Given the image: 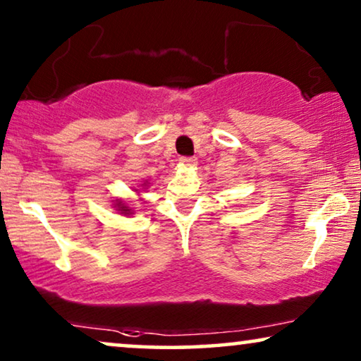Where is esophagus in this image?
I'll use <instances>...</instances> for the list:
<instances>
[{
    "label": "esophagus",
    "instance_id": "1",
    "mask_svg": "<svg viewBox=\"0 0 361 361\" xmlns=\"http://www.w3.org/2000/svg\"><path fill=\"white\" fill-rule=\"evenodd\" d=\"M179 161L182 162V164H185V166H192V164H195V157H189V156H182Z\"/></svg>",
    "mask_w": 361,
    "mask_h": 361
}]
</instances>
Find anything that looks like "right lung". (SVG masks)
<instances>
[{"instance_id": "right-lung-1", "label": "right lung", "mask_w": 361, "mask_h": 361, "mask_svg": "<svg viewBox=\"0 0 361 361\" xmlns=\"http://www.w3.org/2000/svg\"><path fill=\"white\" fill-rule=\"evenodd\" d=\"M118 207H120V210L123 212V214H131V209H128V207L123 205L121 202H120V204H118Z\"/></svg>"}]
</instances>
